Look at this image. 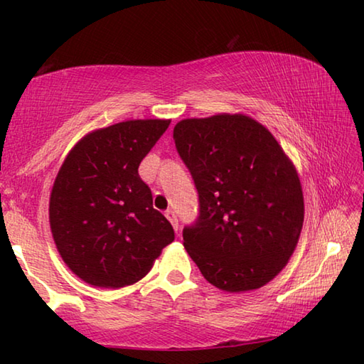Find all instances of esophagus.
<instances>
[{
    "instance_id": "1",
    "label": "esophagus",
    "mask_w": 364,
    "mask_h": 364,
    "mask_svg": "<svg viewBox=\"0 0 364 364\" xmlns=\"http://www.w3.org/2000/svg\"><path fill=\"white\" fill-rule=\"evenodd\" d=\"M165 217H167V218H168V221H170V223H171V225H173V228H175V231H178V228H180V225H178V218H176V213H175L173 210H170V208H168V210H167V212H165Z\"/></svg>"
}]
</instances>
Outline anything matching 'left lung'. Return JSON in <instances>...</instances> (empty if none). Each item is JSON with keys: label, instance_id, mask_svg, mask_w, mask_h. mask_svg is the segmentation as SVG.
<instances>
[{"label": "left lung", "instance_id": "obj_1", "mask_svg": "<svg viewBox=\"0 0 364 364\" xmlns=\"http://www.w3.org/2000/svg\"><path fill=\"white\" fill-rule=\"evenodd\" d=\"M176 151L199 194L183 244L221 291L258 289L286 267L304 225L297 170L267 128L242 114L186 119Z\"/></svg>", "mask_w": 364, "mask_h": 364}]
</instances>
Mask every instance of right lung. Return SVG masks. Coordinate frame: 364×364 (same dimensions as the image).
I'll list each match as a JSON object with an SVG mask.
<instances>
[{
    "instance_id": "right-lung-1",
    "label": "right lung",
    "mask_w": 364,
    "mask_h": 364,
    "mask_svg": "<svg viewBox=\"0 0 364 364\" xmlns=\"http://www.w3.org/2000/svg\"><path fill=\"white\" fill-rule=\"evenodd\" d=\"M170 120H128L86 134L65 157L49 199L60 257L91 286L119 289L149 273L173 242L170 221L152 207L138 167Z\"/></svg>"
}]
</instances>
